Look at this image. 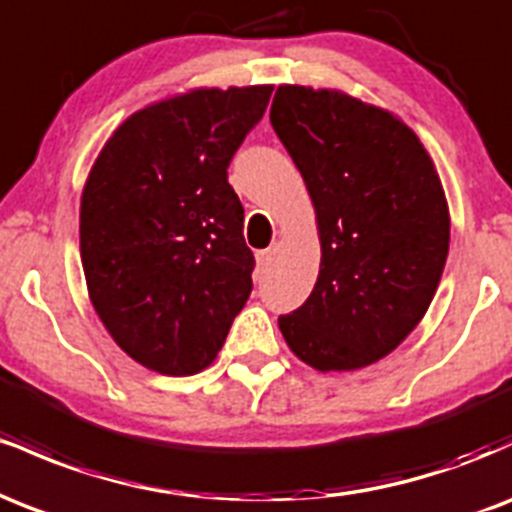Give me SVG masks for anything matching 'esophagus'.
Here are the masks:
<instances>
[{
    "label": "esophagus",
    "instance_id": "obj_1",
    "mask_svg": "<svg viewBox=\"0 0 512 512\" xmlns=\"http://www.w3.org/2000/svg\"><path fill=\"white\" fill-rule=\"evenodd\" d=\"M274 248H267V250H260L257 252V267H260V272H267L269 267H272L274 262Z\"/></svg>",
    "mask_w": 512,
    "mask_h": 512
}]
</instances>
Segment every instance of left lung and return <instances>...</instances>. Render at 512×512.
<instances>
[{
    "mask_svg": "<svg viewBox=\"0 0 512 512\" xmlns=\"http://www.w3.org/2000/svg\"><path fill=\"white\" fill-rule=\"evenodd\" d=\"M269 120L301 170L322 248L313 293L279 330L322 373L370 366L419 325L443 276L438 170L402 120L330 88L279 86Z\"/></svg>",
    "mask_w": 512,
    "mask_h": 512,
    "instance_id": "8db88e82",
    "label": "left lung"
}]
</instances>
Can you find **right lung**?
I'll list each match as a JSON object with an SVG mask.
<instances>
[{
  "label": "right lung",
  "mask_w": 512,
  "mask_h": 512,
  "mask_svg": "<svg viewBox=\"0 0 512 512\" xmlns=\"http://www.w3.org/2000/svg\"><path fill=\"white\" fill-rule=\"evenodd\" d=\"M272 86L197 88L127 117L81 195L88 296L125 354L163 375L214 361L252 291L255 257L228 166Z\"/></svg>",
  "instance_id": "add662e5"
}]
</instances>
